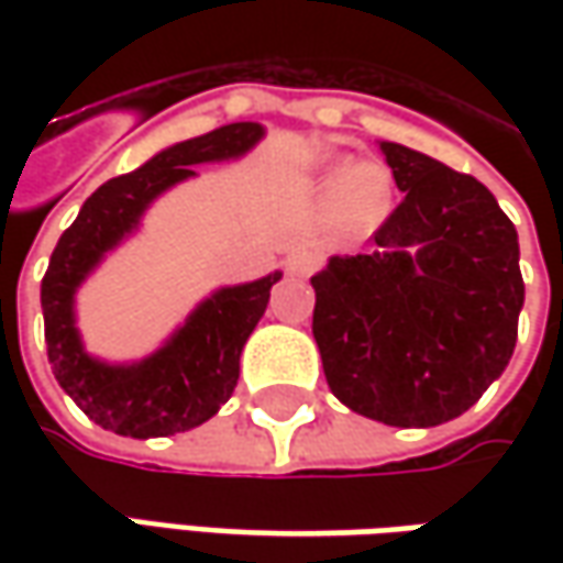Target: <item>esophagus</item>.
<instances>
[{"instance_id": "34e87169", "label": "esophagus", "mask_w": 563, "mask_h": 563, "mask_svg": "<svg viewBox=\"0 0 563 563\" xmlns=\"http://www.w3.org/2000/svg\"><path fill=\"white\" fill-rule=\"evenodd\" d=\"M316 263H319V256L313 250H294L285 266H288V275H294V278H307V275H313Z\"/></svg>"}]
</instances>
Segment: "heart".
Segmentation results:
<instances>
[{
    "instance_id": "heart-1",
    "label": "heart",
    "mask_w": 563,
    "mask_h": 563,
    "mask_svg": "<svg viewBox=\"0 0 563 563\" xmlns=\"http://www.w3.org/2000/svg\"><path fill=\"white\" fill-rule=\"evenodd\" d=\"M391 203V175L376 163L351 165L335 187V212L344 225H373Z\"/></svg>"
}]
</instances>
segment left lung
Wrapping results in <instances>:
<instances>
[{
    "label": "left lung",
    "mask_w": 563,
    "mask_h": 563,
    "mask_svg": "<svg viewBox=\"0 0 563 563\" xmlns=\"http://www.w3.org/2000/svg\"><path fill=\"white\" fill-rule=\"evenodd\" d=\"M404 194L373 253L316 272L313 338L325 382L360 417L429 429L505 373L523 275L517 228L473 175L378 143Z\"/></svg>",
    "instance_id": "obj_1"
}]
</instances>
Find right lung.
<instances>
[{
    "label": "right lung",
    "instance_id": "add662e5",
    "mask_svg": "<svg viewBox=\"0 0 563 563\" xmlns=\"http://www.w3.org/2000/svg\"><path fill=\"white\" fill-rule=\"evenodd\" d=\"M260 141L263 124L234 121L203 137L175 143L137 172L97 187L71 228L58 238L40 288L46 354L55 382L102 429L131 439L175 435L203 426L231 398L241 373V351L266 313L272 285L282 272L219 288L156 354L137 363H102L84 351L75 325V294L102 256L141 225L146 206L168 187L197 175L194 165L238 159Z\"/></svg>",
    "mask_w": 563,
    "mask_h": 563
}]
</instances>
